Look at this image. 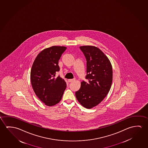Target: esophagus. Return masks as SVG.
I'll return each mask as SVG.
<instances>
[{
	"label": "esophagus",
	"instance_id": "esophagus-1",
	"mask_svg": "<svg viewBox=\"0 0 148 148\" xmlns=\"http://www.w3.org/2000/svg\"><path fill=\"white\" fill-rule=\"evenodd\" d=\"M74 80H75V79H68V82H72L74 81Z\"/></svg>",
	"mask_w": 148,
	"mask_h": 148
}]
</instances>
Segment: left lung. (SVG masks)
<instances>
[{"label": "left lung", "instance_id": "1", "mask_svg": "<svg viewBox=\"0 0 148 148\" xmlns=\"http://www.w3.org/2000/svg\"><path fill=\"white\" fill-rule=\"evenodd\" d=\"M86 60L88 82L82 81L75 96L86 109H91L101 102L109 93L112 82L111 64L107 56L94 46L80 47Z\"/></svg>", "mask_w": 148, "mask_h": 148}]
</instances>
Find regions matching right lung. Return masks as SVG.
<instances>
[{"mask_svg": "<svg viewBox=\"0 0 148 148\" xmlns=\"http://www.w3.org/2000/svg\"><path fill=\"white\" fill-rule=\"evenodd\" d=\"M66 48L52 46L39 53L31 71V82L34 92L46 106L56 105L62 99L66 84L59 76L58 61Z\"/></svg>", "mask_w": 148, "mask_h": 148, "instance_id": "obj_1", "label": "right lung"}]
</instances>
